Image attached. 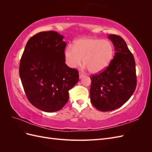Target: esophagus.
I'll use <instances>...</instances> for the list:
<instances>
[{"label":"esophagus","mask_w":152,"mask_h":152,"mask_svg":"<svg viewBox=\"0 0 152 152\" xmlns=\"http://www.w3.org/2000/svg\"><path fill=\"white\" fill-rule=\"evenodd\" d=\"M83 77H84V73H82L81 72H79V78H80V79H81V78H82Z\"/></svg>","instance_id":"obj_1"}]
</instances>
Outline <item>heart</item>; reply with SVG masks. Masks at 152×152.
<instances>
[{
	"mask_svg": "<svg viewBox=\"0 0 152 152\" xmlns=\"http://www.w3.org/2000/svg\"><path fill=\"white\" fill-rule=\"evenodd\" d=\"M114 48L108 40L84 38L77 40L73 47L69 46L65 51V58L68 66L74 68L83 64L93 73L104 70L112 62Z\"/></svg>",
	"mask_w": 152,
	"mask_h": 152,
	"instance_id": "heart-1",
	"label": "heart"
}]
</instances>
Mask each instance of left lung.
Wrapping results in <instances>:
<instances>
[{
  "mask_svg": "<svg viewBox=\"0 0 152 152\" xmlns=\"http://www.w3.org/2000/svg\"><path fill=\"white\" fill-rule=\"evenodd\" d=\"M108 38L116 51L113 59L104 70L90 76L91 103L102 112L122 107L134 93L137 84L134 58L125 40L113 34Z\"/></svg>",
  "mask_w": 152,
  "mask_h": 152,
  "instance_id": "8db88e82",
  "label": "left lung"
}]
</instances>
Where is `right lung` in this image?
Instances as JSON below:
<instances>
[{"instance_id":"add662e5","label":"right lung","mask_w":152,"mask_h":152,"mask_svg":"<svg viewBox=\"0 0 152 152\" xmlns=\"http://www.w3.org/2000/svg\"><path fill=\"white\" fill-rule=\"evenodd\" d=\"M56 31H42L27 42L19 73L27 98L46 112L61 110L68 102V91L79 81V72L65 64L66 43Z\"/></svg>"}]
</instances>
